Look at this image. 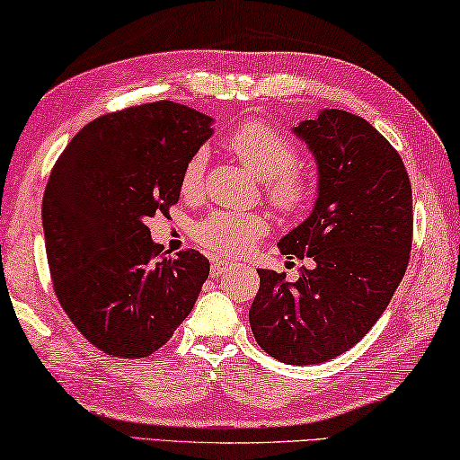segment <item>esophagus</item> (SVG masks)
I'll list each match as a JSON object with an SVG mask.
<instances>
[{"label":"esophagus","instance_id":"1","mask_svg":"<svg viewBox=\"0 0 460 460\" xmlns=\"http://www.w3.org/2000/svg\"><path fill=\"white\" fill-rule=\"evenodd\" d=\"M229 268H231L229 261L215 260V261H213V266H210V276H213V279H217V276H221L223 272H227Z\"/></svg>","mask_w":460,"mask_h":460}]
</instances>
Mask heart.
<instances>
[{"label":"heart","mask_w":460,"mask_h":460,"mask_svg":"<svg viewBox=\"0 0 460 460\" xmlns=\"http://www.w3.org/2000/svg\"><path fill=\"white\" fill-rule=\"evenodd\" d=\"M229 149L242 159L253 176L264 181L268 199L284 215H298L309 207L313 184L303 172H296L298 149L276 127L252 120L237 127L227 138ZM208 165L207 149L194 151L181 170L180 190L186 196L200 192ZM270 229L264 215L213 210L194 225V239L215 253H247L258 245Z\"/></svg>","instance_id":"obj_1"}]
</instances>
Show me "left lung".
<instances>
[{
  "label": "left lung",
  "instance_id": "8db88e82",
  "mask_svg": "<svg viewBox=\"0 0 460 460\" xmlns=\"http://www.w3.org/2000/svg\"><path fill=\"white\" fill-rule=\"evenodd\" d=\"M293 133L315 157L317 199L279 247L313 268L296 282L258 270L250 325L272 358L303 367L348 352L378 322L410 261L413 215L399 153L360 116L325 108Z\"/></svg>",
  "mask_w": 460,
  "mask_h": 460
}]
</instances>
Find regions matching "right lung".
I'll return each mask as SVG.
<instances>
[{"label": "right lung", "instance_id": "right-lung-1", "mask_svg": "<svg viewBox=\"0 0 460 460\" xmlns=\"http://www.w3.org/2000/svg\"><path fill=\"white\" fill-rule=\"evenodd\" d=\"M213 122L167 100L104 114L71 138L50 172L42 199L50 279L73 325L102 352H155L208 279L200 252L167 258L145 221L178 202L181 170Z\"/></svg>", "mask_w": 460, "mask_h": 460}]
</instances>
